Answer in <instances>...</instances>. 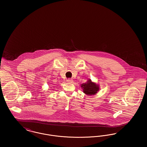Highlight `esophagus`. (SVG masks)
Here are the masks:
<instances>
[{"instance_id":"obj_1","label":"esophagus","mask_w":147,"mask_h":147,"mask_svg":"<svg viewBox=\"0 0 147 147\" xmlns=\"http://www.w3.org/2000/svg\"><path fill=\"white\" fill-rule=\"evenodd\" d=\"M67 82H68V83H73V80L72 79H71V78H69V79H67Z\"/></svg>"}]
</instances>
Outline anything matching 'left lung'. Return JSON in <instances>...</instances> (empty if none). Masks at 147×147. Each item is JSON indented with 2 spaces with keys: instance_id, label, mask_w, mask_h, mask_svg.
I'll return each mask as SVG.
<instances>
[{
  "instance_id": "obj_1",
  "label": "left lung",
  "mask_w": 147,
  "mask_h": 147,
  "mask_svg": "<svg viewBox=\"0 0 147 147\" xmlns=\"http://www.w3.org/2000/svg\"><path fill=\"white\" fill-rule=\"evenodd\" d=\"M81 87L83 89L84 93L88 95H95L99 90V87L98 85L92 83L91 80H88L86 83L82 84Z\"/></svg>"
}]
</instances>
